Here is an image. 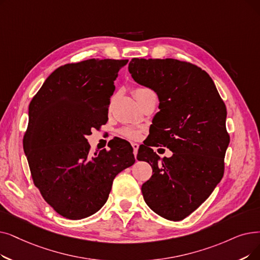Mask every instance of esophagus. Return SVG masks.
<instances>
[{
  "label": "esophagus",
  "mask_w": 260,
  "mask_h": 260,
  "mask_svg": "<svg viewBox=\"0 0 260 260\" xmlns=\"http://www.w3.org/2000/svg\"><path fill=\"white\" fill-rule=\"evenodd\" d=\"M132 146H133V150H134V155H135V157H136L137 153H138V149H139V144L136 143V142H133Z\"/></svg>",
  "instance_id": "obj_1"
}]
</instances>
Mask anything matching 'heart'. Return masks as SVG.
<instances>
[{"mask_svg":"<svg viewBox=\"0 0 260 260\" xmlns=\"http://www.w3.org/2000/svg\"><path fill=\"white\" fill-rule=\"evenodd\" d=\"M150 93H153V90H151L149 87H145V86H139L134 89V95L137 101H139L140 99L144 98L145 95H148ZM121 134L123 137H125L127 139H137L140 136L141 131L137 128H133V127H125L121 131Z\"/></svg>","mask_w":260,"mask_h":260,"instance_id":"b5f03b06","label":"heart"}]
</instances>
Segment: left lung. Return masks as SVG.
<instances>
[{"instance_id": "1", "label": "left lung", "mask_w": 260, "mask_h": 260, "mask_svg": "<svg viewBox=\"0 0 260 260\" xmlns=\"http://www.w3.org/2000/svg\"><path fill=\"white\" fill-rule=\"evenodd\" d=\"M128 70L159 98L154 141L137 155L153 169L141 187L143 199L160 217L180 221L206 201L223 177L230 143L226 107L208 73L191 62L133 58ZM159 145L174 155L160 158L148 148Z\"/></svg>"}]
</instances>
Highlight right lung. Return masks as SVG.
I'll return each mask as SVG.
<instances>
[{
  "label": "right lung",
  "instance_id": "right-lung-1",
  "mask_svg": "<svg viewBox=\"0 0 260 260\" xmlns=\"http://www.w3.org/2000/svg\"><path fill=\"white\" fill-rule=\"evenodd\" d=\"M128 59L91 58L57 68L29 104L23 136L34 185L63 218L80 220L101 209L116 175L134 165L125 140L91 153L87 136L108 120L119 70Z\"/></svg>",
  "mask_w": 260,
  "mask_h": 260
}]
</instances>
